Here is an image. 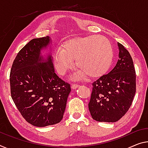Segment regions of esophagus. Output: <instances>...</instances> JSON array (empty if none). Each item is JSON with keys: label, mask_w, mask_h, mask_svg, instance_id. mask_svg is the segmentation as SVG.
I'll use <instances>...</instances> for the list:
<instances>
[{"label": "esophagus", "mask_w": 148, "mask_h": 148, "mask_svg": "<svg viewBox=\"0 0 148 148\" xmlns=\"http://www.w3.org/2000/svg\"><path fill=\"white\" fill-rule=\"evenodd\" d=\"M78 87H79V85H77V84H72V85L71 86V88L73 89V90H75V89L78 88Z\"/></svg>", "instance_id": "esophagus-1"}]
</instances>
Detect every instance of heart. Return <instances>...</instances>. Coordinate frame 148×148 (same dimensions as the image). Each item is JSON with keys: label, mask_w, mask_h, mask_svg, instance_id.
Instances as JSON below:
<instances>
[{"label": "heart", "mask_w": 148, "mask_h": 148, "mask_svg": "<svg viewBox=\"0 0 148 148\" xmlns=\"http://www.w3.org/2000/svg\"><path fill=\"white\" fill-rule=\"evenodd\" d=\"M113 59V49L106 37L90 36L69 39L58 49L54 56V64L58 74L63 76L75 66L79 71L73 79L86 76L98 78L108 71Z\"/></svg>", "instance_id": "b5f03b06"}]
</instances>
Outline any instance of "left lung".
<instances>
[{"mask_svg": "<svg viewBox=\"0 0 148 148\" xmlns=\"http://www.w3.org/2000/svg\"><path fill=\"white\" fill-rule=\"evenodd\" d=\"M119 60L113 69L93 83L89 110L99 122L118 121L128 111L136 93V72L132 58L117 43Z\"/></svg>", "mask_w": 148, "mask_h": 148, "instance_id": "8db88e82", "label": "left lung"}]
</instances>
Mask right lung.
<instances>
[{
	"mask_svg": "<svg viewBox=\"0 0 148 148\" xmlns=\"http://www.w3.org/2000/svg\"><path fill=\"white\" fill-rule=\"evenodd\" d=\"M51 44L49 36L32 39L18 53L10 70L12 98L25 121L37 127L60 122L71 91L55 74Z\"/></svg>",
	"mask_w": 148,
	"mask_h": 148,
	"instance_id": "1",
	"label": "right lung"
}]
</instances>
